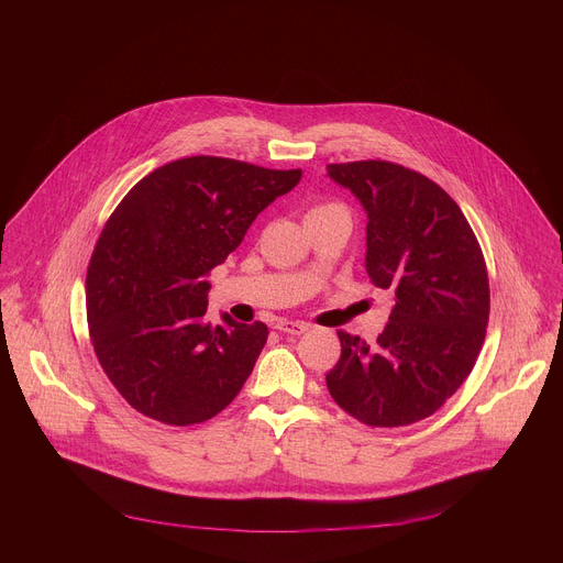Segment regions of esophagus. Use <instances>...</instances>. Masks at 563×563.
Masks as SVG:
<instances>
[{
    "label": "esophagus",
    "instance_id": "obj_1",
    "mask_svg": "<svg viewBox=\"0 0 563 563\" xmlns=\"http://www.w3.org/2000/svg\"><path fill=\"white\" fill-rule=\"evenodd\" d=\"M278 332H285V334H294V336H300L309 330L307 323H302V320H278V323L274 325Z\"/></svg>",
    "mask_w": 563,
    "mask_h": 563
}]
</instances>
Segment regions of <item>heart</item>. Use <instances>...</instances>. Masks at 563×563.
Here are the masks:
<instances>
[{
	"label": "heart",
	"mask_w": 563,
	"mask_h": 563,
	"mask_svg": "<svg viewBox=\"0 0 563 563\" xmlns=\"http://www.w3.org/2000/svg\"><path fill=\"white\" fill-rule=\"evenodd\" d=\"M343 207L341 205H334V202H330V205H318V207H313L309 213H325V211H341ZM345 211V209H343Z\"/></svg>",
	"instance_id": "b5f03b06"
}]
</instances>
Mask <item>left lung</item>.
Masks as SVG:
<instances>
[{
    "label": "left lung",
    "mask_w": 563,
    "mask_h": 563,
    "mask_svg": "<svg viewBox=\"0 0 563 563\" xmlns=\"http://www.w3.org/2000/svg\"><path fill=\"white\" fill-rule=\"evenodd\" d=\"M367 211L365 269L391 294L374 345L339 332L325 376L336 404L372 428L432 417L472 372L486 339L490 285L484 252L459 205L430 178L387 159L328 165Z\"/></svg>",
    "instance_id": "left-lung-1"
}]
</instances>
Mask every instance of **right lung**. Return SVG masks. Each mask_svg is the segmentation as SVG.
<instances>
[{
	"label": "right lung",
	"instance_id": "right-lung-1",
	"mask_svg": "<svg viewBox=\"0 0 563 563\" xmlns=\"http://www.w3.org/2000/svg\"><path fill=\"white\" fill-rule=\"evenodd\" d=\"M302 172L191 155L142 178L107 220L87 272L96 356L140 415L194 426L243 389L269 330L205 320L209 272Z\"/></svg>",
	"mask_w": 563,
	"mask_h": 563
}]
</instances>
